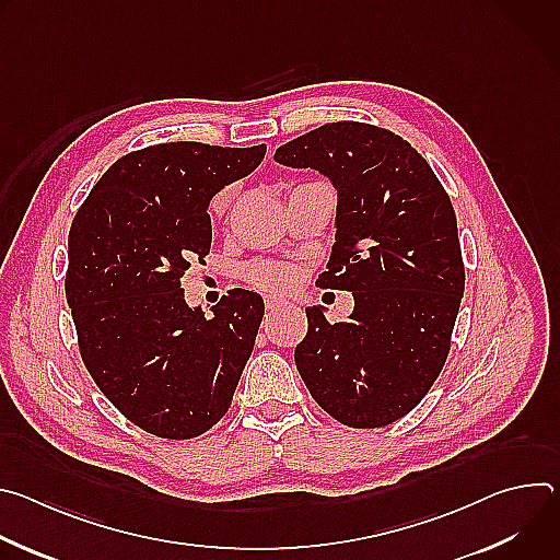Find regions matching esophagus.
Masks as SVG:
<instances>
[{
  "label": "esophagus",
  "mask_w": 560,
  "mask_h": 560,
  "mask_svg": "<svg viewBox=\"0 0 560 560\" xmlns=\"http://www.w3.org/2000/svg\"><path fill=\"white\" fill-rule=\"evenodd\" d=\"M264 303H266V310H268V312L281 310V307L285 305V301H281V299H277V296H266V299H264Z\"/></svg>",
  "instance_id": "1"
}]
</instances>
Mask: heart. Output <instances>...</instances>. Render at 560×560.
Wrapping results in <instances>:
<instances>
[{"mask_svg":"<svg viewBox=\"0 0 560 560\" xmlns=\"http://www.w3.org/2000/svg\"><path fill=\"white\" fill-rule=\"evenodd\" d=\"M230 197H232V186H225L221 192H217L212 199V212H223L230 203ZM246 277L255 288L266 292H285L296 281L294 270L288 264H277V261L253 264Z\"/></svg>","mask_w":560,"mask_h":560,"instance_id":"b5f03b06","label":"heart"}]
</instances>
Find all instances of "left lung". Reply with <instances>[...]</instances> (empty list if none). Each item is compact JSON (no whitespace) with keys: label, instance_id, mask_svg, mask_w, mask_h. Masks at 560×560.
<instances>
[{"label":"left lung","instance_id":"1","mask_svg":"<svg viewBox=\"0 0 560 560\" xmlns=\"http://www.w3.org/2000/svg\"><path fill=\"white\" fill-rule=\"evenodd\" d=\"M275 159L339 190L337 244L316 285L354 294L339 324L305 310L296 370L339 423L389 425L421 404L452 348L465 266L450 195L417 148L363 121L324 124Z\"/></svg>","mask_w":560,"mask_h":560}]
</instances>
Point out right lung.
<instances>
[{"mask_svg":"<svg viewBox=\"0 0 560 560\" xmlns=\"http://www.w3.org/2000/svg\"><path fill=\"white\" fill-rule=\"evenodd\" d=\"M264 154L266 143L132 150L72 219L63 285L79 354L108 401L159 439H195L219 423L253 354L259 294L234 288L206 316L179 283L210 255L208 201Z\"/></svg>","mask_w":560,"mask_h":560,"instance_id":"add662e5","label":"right lung"}]
</instances>
